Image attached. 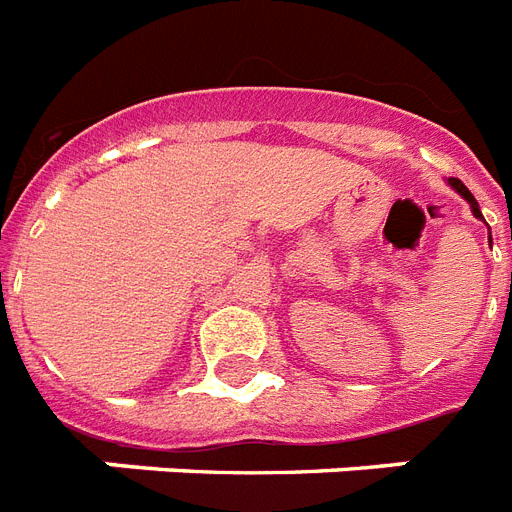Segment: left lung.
Returning <instances> with one entry per match:
<instances>
[{
    "label": "left lung",
    "instance_id": "8db88e82",
    "mask_svg": "<svg viewBox=\"0 0 512 512\" xmlns=\"http://www.w3.org/2000/svg\"><path fill=\"white\" fill-rule=\"evenodd\" d=\"M449 183H452V188L457 193H462V196H465V199L470 201V207H473V215L476 217H481V209H478V201L473 199V193L468 191V188H465V183H462V180H457V177H452V180H449Z\"/></svg>",
    "mask_w": 512,
    "mask_h": 512
}]
</instances>
